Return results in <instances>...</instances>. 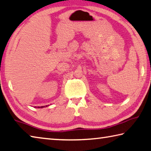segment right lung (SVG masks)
<instances>
[{"instance_id":"1","label":"right lung","mask_w":151,"mask_h":151,"mask_svg":"<svg viewBox=\"0 0 151 151\" xmlns=\"http://www.w3.org/2000/svg\"><path fill=\"white\" fill-rule=\"evenodd\" d=\"M43 107H45V106H41V107H40V108H43ZM38 108H40V107H38Z\"/></svg>"}]
</instances>
